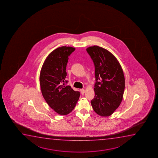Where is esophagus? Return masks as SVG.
<instances>
[{"instance_id":"esophagus-1","label":"esophagus","mask_w":158,"mask_h":158,"mask_svg":"<svg viewBox=\"0 0 158 158\" xmlns=\"http://www.w3.org/2000/svg\"><path fill=\"white\" fill-rule=\"evenodd\" d=\"M80 91L81 93V94H82V95L84 94L85 92L84 89H80Z\"/></svg>"}]
</instances>
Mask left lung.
<instances>
[{
  "instance_id": "obj_1",
  "label": "left lung",
  "mask_w": 158,
  "mask_h": 158,
  "mask_svg": "<svg viewBox=\"0 0 158 158\" xmlns=\"http://www.w3.org/2000/svg\"><path fill=\"white\" fill-rule=\"evenodd\" d=\"M86 51L95 67V96L91 105L98 114L108 117L123 98L125 85L123 71L117 58L108 50L93 46Z\"/></svg>"
}]
</instances>
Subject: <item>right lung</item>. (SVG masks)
Listing matches in <instances>:
<instances>
[{
	"label": "right lung",
	"instance_id": "right-lung-1",
	"mask_svg": "<svg viewBox=\"0 0 158 158\" xmlns=\"http://www.w3.org/2000/svg\"><path fill=\"white\" fill-rule=\"evenodd\" d=\"M76 50L62 46L51 52L41 67L39 81L41 93L48 105L58 114L65 115L73 110L80 92L66 86V71L69 56Z\"/></svg>",
	"mask_w": 158,
	"mask_h": 158
}]
</instances>
